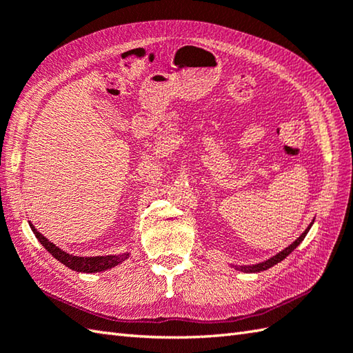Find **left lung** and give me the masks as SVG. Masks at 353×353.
I'll return each mask as SVG.
<instances>
[{
	"label": "left lung",
	"mask_w": 353,
	"mask_h": 353,
	"mask_svg": "<svg viewBox=\"0 0 353 353\" xmlns=\"http://www.w3.org/2000/svg\"><path fill=\"white\" fill-rule=\"evenodd\" d=\"M314 223V221H312ZM312 223L310 224L308 228L305 229V232L303 234L299 236L294 243L292 244H290L287 249H283L282 252H279L277 254H274V256H272L270 259H267V261H264V262H259V264H254V265H232V267H235V270H239V272H244V273H259V272H264V270H267V268H270V267H273V265H276L277 262H281V261H283L285 258L288 256V254L296 249V247L301 244L302 241H303V238L306 236V234H308L310 232V229H311V226H312Z\"/></svg>",
	"instance_id": "1"
}]
</instances>
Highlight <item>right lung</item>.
I'll list each match as a JSON object with an SVG mask.
<instances>
[{
	"mask_svg": "<svg viewBox=\"0 0 353 353\" xmlns=\"http://www.w3.org/2000/svg\"><path fill=\"white\" fill-rule=\"evenodd\" d=\"M30 228H32L33 234L36 235V238L39 239V243L47 249L52 256H54L59 262H62L63 265H66L68 268L74 270V272L79 273H99V272H104V270H109L112 267H115L118 264H121L123 261H125L129 258V253H123V254H108V256H74V254L66 253L65 250L59 249L56 244H52L51 241H48L42 234H39L34 229V226L30 223Z\"/></svg>",
	"mask_w": 353,
	"mask_h": 353,
	"instance_id": "right-lung-1",
	"label": "right lung"
}]
</instances>
